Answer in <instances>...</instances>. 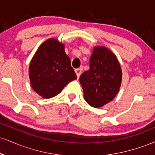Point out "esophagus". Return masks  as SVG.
<instances>
[{
	"label": "esophagus",
	"mask_w": 155,
	"mask_h": 155,
	"mask_svg": "<svg viewBox=\"0 0 155 155\" xmlns=\"http://www.w3.org/2000/svg\"><path fill=\"white\" fill-rule=\"evenodd\" d=\"M75 72L76 74V76H77V77L79 78L80 75H81V68H76L75 69Z\"/></svg>",
	"instance_id": "1"
}]
</instances>
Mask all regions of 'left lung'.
<instances>
[{"label":"left lung","mask_w":155,"mask_h":155,"mask_svg":"<svg viewBox=\"0 0 155 155\" xmlns=\"http://www.w3.org/2000/svg\"><path fill=\"white\" fill-rule=\"evenodd\" d=\"M122 77V69L115 54L104 47H94L90 69L79 78L85 101L94 108L109 103L118 93Z\"/></svg>","instance_id":"obj_1"}]
</instances>
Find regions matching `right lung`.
I'll use <instances>...</instances> for the list:
<instances>
[{
	"instance_id": "right-lung-1",
	"label": "right lung",
	"mask_w": 155,
	"mask_h": 155,
	"mask_svg": "<svg viewBox=\"0 0 155 155\" xmlns=\"http://www.w3.org/2000/svg\"><path fill=\"white\" fill-rule=\"evenodd\" d=\"M32 88L44 98H51L76 78L65 45L55 38L44 41L32 58L29 66Z\"/></svg>"
}]
</instances>
